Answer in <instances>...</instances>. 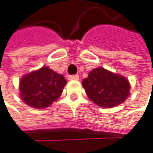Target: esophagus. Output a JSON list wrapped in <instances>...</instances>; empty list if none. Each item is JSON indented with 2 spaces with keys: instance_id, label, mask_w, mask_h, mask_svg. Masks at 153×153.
<instances>
[{
  "instance_id": "obj_1",
  "label": "esophagus",
  "mask_w": 153,
  "mask_h": 153,
  "mask_svg": "<svg viewBox=\"0 0 153 153\" xmlns=\"http://www.w3.org/2000/svg\"><path fill=\"white\" fill-rule=\"evenodd\" d=\"M79 75L75 74V75H69L68 76V80H71V81H77L79 80Z\"/></svg>"
}]
</instances>
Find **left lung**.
I'll return each mask as SVG.
<instances>
[{
    "mask_svg": "<svg viewBox=\"0 0 153 153\" xmlns=\"http://www.w3.org/2000/svg\"><path fill=\"white\" fill-rule=\"evenodd\" d=\"M82 86L89 99L101 108H112L125 102L129 96L130 84L121 75L104 68L92 70Z\"/></svg>",
    "mask_w": 153,
    "mask_h": 153,
    "instance_id": "left-lung-1",
    "label": "left lung"
}]
</instances>
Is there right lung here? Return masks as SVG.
I'll use <instances>...</instances> for the list:
<instances>
[{"mask_svg":"<svg viewBox=\"0 0 153 153\" xmlns=\"http://www.w3.org/2000/svg\"><path fill=\"white\" fill-rule=\"evenodd\" d=\"M66 83L62 74L42 67L22 77L19 82L20 97L29 107L45 108L58 100Z\"/></svg>","mask_w":153,"mask_h":153,"instance_id":"right-lung-1","label":"right lung"}]
</instances>
